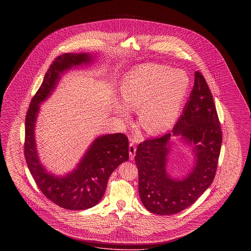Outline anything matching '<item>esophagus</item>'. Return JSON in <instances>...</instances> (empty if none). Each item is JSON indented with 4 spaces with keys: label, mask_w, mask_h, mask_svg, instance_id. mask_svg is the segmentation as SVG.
<instances>
[{
    "label": "esophagus",
    "mask_w": 251,
    "mask_h": 251,
    "mask_svg": "<svg viewBox=\"0 0 251 251\" xmlns=\"http://www.w3.org/2000/svg\"><path fill=\"white\" fill-rule=\"evenodd\" d=\"M135 151H136V146H135V143L133 141H131V142H130V145H129V153H130L131 160H132L133 157L135 155Z\"/></svg>",
    "instance_id": "esophagus-1"
}]
</instances>
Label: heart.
<instances>
[{"label": "heart", "instance_id": "1", "mask_svg": "<svg viewBox=\"0 0 251 251\" xmlns=\"http://www.w3.org/2000/svg\"><path fill=\"white\" fill-rule=\"evenodd\" d=\"M189 84V77L182 71L147 64L132 69L122 78L120 95L128 109L138 110L144 129L156 134L176 122ZM115 111L122 118L128 116V110L122 105H117Z\"/></svg>", "mask_w": 251, "mask_h": 251}]
</instances>
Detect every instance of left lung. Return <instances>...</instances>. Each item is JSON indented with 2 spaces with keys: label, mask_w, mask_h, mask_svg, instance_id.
I'll return each mask as SVG.
<instances>
[{
  "label": "left lung",
  "mask_w": 251,
  "mask_h": 251,
  "mask_svg": "<svg viewBox=\"0 0 251 251\" xmlns=\"http://www.w3.org/2000/svg\"><path fill=\"white\" fill-rule=\"evenodd\" d=\"M180 136L195 156L192 172L182 179L167 173L170 139ZM222 131L211 90L201 72H195L194 87L176 125L161 137L139 144L134 157L138 190L146 209L156 215H174L195 202L215 179Z\"/></svg>",
  "instance_id": "8db88e82"
}]
</instances>
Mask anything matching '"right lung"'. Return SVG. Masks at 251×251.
<instances>
[{
    "label": "right lung",
    "instance_id": "right-lung-1",
    "mask_svg": "<svg viewBox=\"0 0 251 251\" xmlns=\"http://www.w3.org/2000/svg\"><path fill=\"white\" fill-rule=\"evenodd\" d=\"M91 62L93 56L89 53H64L56 57L32 99L25 118L24 155L36 185L50 201L72 211L86 210L98 204L104 195L110 175L129 159V141L123 133L97 137L77 167L63 177L49 173L38 159L35 126L39 104L55 89L64 72Z\"/></svg>",
    "mask_w": 251,
    "mask_h": 251
}]
</instances>
